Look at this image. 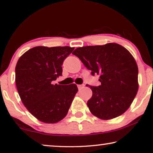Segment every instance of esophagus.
Returning <instances> with one entry per match:
<instances>
[{"label":"esophagus","mask_w":153,"mask_h":153,"mask_svg":"<svg viewBox=\"0 0 153 153\" xmlns=\"http://www.w3.org/2000/svg\"><path fill=\"white\" fill-rule=\"evenodd\" d=\"M84 87V84H82V85H77V88H78L79 90H81L82 88Z\"/></svg>","instance_id":"34e87169"}]
</instances>
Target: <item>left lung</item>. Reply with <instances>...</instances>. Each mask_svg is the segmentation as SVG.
Instances as JSON below:
<instances>
[{
  "label": "left lung",
  "mask_w": 153,
  "mask_h": 153,
  "mask_svg": "<svg viewBox=\"0 0 153 153\" xmlns=\"http://www.w3.org/2000/svg\"><path fill=\"white\" fill-rule=\"evenodd\" d=\"M72 54L92 76H100V86L86 85L92 91L87 102L90 112L104 120L125 113L138 90V65L131 53L118 44L108 43L77 48Z\"/></svg>",
  "instance_id": "obj_1"
}]
</instances>
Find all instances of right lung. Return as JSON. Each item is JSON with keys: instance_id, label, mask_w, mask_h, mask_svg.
Instances as JSON below:
<instances>
[{"instance_id": "1", "label": "right lung", "mask_w": 153, "mask_h": 153, "mask_svg": "<svg viewBox=\"0 0 153 153\" xmlns=\"http://www.w3.org/2000/svg\"><path fill=\"white\" fill-rule=\"evenodd\" d=\"M69 46H36L18 60L15 82L22 102L38 120L55 123L68 113L77 92L76 84H53L62 76V65L74 51Z\"/></svg>"}]
</instances>
